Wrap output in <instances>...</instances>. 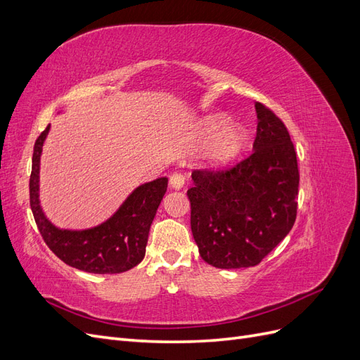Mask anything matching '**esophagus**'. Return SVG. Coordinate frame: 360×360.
Here are the masks:
<instances>
[{"instance_id":"34e87169","label":"esophagus","mask_w":360,"mask_h":360,"mask_svg":"<svg viewBox=\"0 0 360 360\" xmlns=\"http://www.w3.org/2000/svg\"><path fill=\"white\" fill-rule=\"evenodd\" d=\"M169 186H171L172 189H176V191H179V189H181V188L184 186V177L181 176V174H179V172L171 174V177H169Z\"/></svg>"}]
</instances>
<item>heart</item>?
<instances>
[{"label": "heart", "mask_w": 360, "mask_h": 360, "mask_svg": "<svg viewBox=\"0 0 360 360\" xmlns=\"http://www.w3.org/2000/svg\"><path fill=\"white\" fill-rule=\"evenodd\" d=\"M202 132L214 135L201 156L202 167L212 171H219L233 163L240 156L249 143V132L242 124H230V118L224 114H216L205 118Z\"/></svg>", "instance_id": "1"}]
</instances>
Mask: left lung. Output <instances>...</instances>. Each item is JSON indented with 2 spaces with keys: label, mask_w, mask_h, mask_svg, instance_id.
<instances>
[{
  "label": "left lung",
  "mask_w": 360,
  "mask_h": 360,
  "mask_svg": "<svg viewBox=\"0 0 360 360\" xmlns=\"http://www.w3.org/2000/svg\"><path fill=\"white\" fill-rule=\"evenodd\" d=\"M254 151L233 169L193 171L191 228L201 258L217 269L261 263L296 221L299 169L287 127L264 105Z\"/></svg>",
  "instance_id": "left-lung-1"
}]
</instances>
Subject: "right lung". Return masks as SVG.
I'll return each mask as SVG.
<instances>
[{
	"label": "right lung",
	"mask_w": 360,
	"mask_h": 360,
	"mask_svg": "<svg viewBox=\"0 0 360 360\" xmlns=\"http://www.w3.org/2000/svg\"><path fill=\"white\" fill-rule=\"evenodd\" d=\"M49 129L43 130L36 141L30 177V204L43 240L64 263L89 274H122L135 267L146 255L150 226L167 192L168 179L139 184L99 225L85 230L58 228L48 219L39 198L40 158Z\"/></svg>",
	"instance_id": "obj_1"
}]
</instances>
